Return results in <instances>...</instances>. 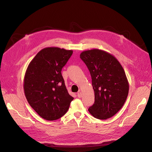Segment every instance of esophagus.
<instances>
[{"instance_id":"34e87169","label":"esophagus","mask_w":152,"mask_h":152,"mask_svg":"<svg viewBox=\"0 0 152 152\" xmlns=\"http://www.w3.org/2000/svg\"><path fill=\"white\" fill-rule=\"evenodd\" d=\"M77 96L79 98H81L82 97V93H81V91H80V90H79V91L78 92V93H77Z\"/></svg>"}]
</instances>
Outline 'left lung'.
I'll return each mask as SVG.
<instances>
[{
  "instance_id": "1",
  "label": "left lung",
  "mask_w": 152,
  "mask_h": 152,
  "mask_svg": "<svg viewBox=\"0 0 152 152\" xmlns=\"http://www.w3.org/2000/svg\"><path fill=\"white\" fill-rule=\"evenodd\" d=\"M80 58L90 72L94 92V103L88 111L100 120L113 117L123 107L129 89L121 64L113 55L98 49L84 50Z\"/></svg>"
}]
</instances>
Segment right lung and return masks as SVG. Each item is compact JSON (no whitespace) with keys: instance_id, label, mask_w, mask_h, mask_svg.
Instances as JSON below:
<instances>
[{"instance_id":"1","label":"right lung","mask_w":152,"mask_h":152,"mask_svg":"<svg viewBox=\"0 0 152 152\" xmlns=\"http://www.w3.org/2000/svg\"><path fill=\"white\" fill-rule=\"evenodd\" d=\"M72 53V50L45 48L27 67L23 80L26 98L39 115L47 121L63 116L73 99L61 72Z\"/></svg>"}]
</instances>
